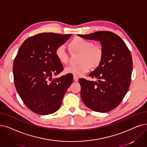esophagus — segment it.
I'll list each match as a JSON object with an SVG mask.
<instances>
[{"mask_svg":"<svg viewBox=\"0 0 147 147\" xmlns=\"http://www.w3.org/2000/svg\"><path fill=\"white\" fill-rule=\"evenodd\" d=\"M78 78L77 77H75V76H74V80L75 81H78Z\"/></svg>","mask_w":147,"mask_h":147,"instance_id":"esophagus-1","label":"esophagus"}]
</instances>
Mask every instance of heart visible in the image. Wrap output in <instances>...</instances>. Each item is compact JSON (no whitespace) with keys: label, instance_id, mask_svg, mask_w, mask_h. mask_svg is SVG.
Listing matches in <instances>:
<instances>
[{"label":"heart","instance_id":"heart-1","mask_svg":"<svg viewBox=\"0 0 147 147\" xmlns=\"http://www.w3.org/2000/svg\"><path fill=\"white\" fill-rule=\"evenodd\" d=\"M74 51L81 52L80 56L81 64L79 65H69L64 69L66 74H72L75 77H81L88 72L91 66L95 67L101 63L102 58V51L101 47L95 46L89 40L81 37H76L70 43ZM57 59L62 64H67L69 61V52L65 44L57 47L55 51Z\"/></svg>","mask_w":147,"mask_h":147}]
</instances>
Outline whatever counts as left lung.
Listing matches in <instances>:
<instances>
[{
	"label": "left lung",
	"instance_id": "8db88e82",
	"mask_svg": "<svg viewBox=\"0 0 147 147\" xmlns=\"http://www.w3.org/2000/svg\"><path fill=\"white\" fill-rule=\"evenodd\" d=\"M78 36L99 41L102 58L89 77L97 81L81 78V97L86 106L100 113L108 112L118 106L130 87L133 61L130 51L118 35L110 31H98Z\"/></svg>",
	"mask_w": 147,
	"mask_h": 147
}]
</instances>
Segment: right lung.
<instances>
[{
	"label": "right lung",
	"mask_w": 147,
	"mask_h": 147,
	"mask_svg": "<svg viewBox=\"0 0 147 147\" xmlns=\"http://www.w3.org/2000/svg\"><path fill=\"white\" fill-rule=\"evenodd\" d=\"M70 36L38 34L25 40L17 52L13 67L14 84L23 102L34 113L47 115L57 111L72 83L71 74L52 79L63 70L56 49Z\"/></svg>",
	"instance_id": "right-lung-1"
}]
</instances>
